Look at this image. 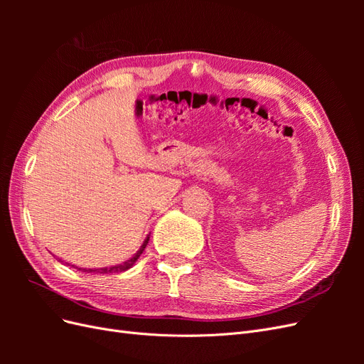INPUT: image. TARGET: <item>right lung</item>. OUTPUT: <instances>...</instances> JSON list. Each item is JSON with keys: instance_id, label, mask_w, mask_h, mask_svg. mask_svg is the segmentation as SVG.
Returning a JSON list of instances; mask_svg holds the SVG:
<instances>
[{"instance_id": "1", "label": "right lung", "mask_w": 364, "mask_h": 364, "mask_svg": "<svg viewBox=\"0 0 364 364\" xmlns=\"http://www.w3.org/2000/svg\"><path fill=\"white\" fill-rule=\"evenodd\" d=\"M149 238H150V237H147V238L144 240V243H142V246L139 247V250L135 253L134 257H132V258L127 259V261H124L123 264H118V266H114V267H103V269H79V267H75V269L87 272V273H119V272H126L127 269H130L132 266H134V264L136 262V259L141 257V253L144 252V249H146V246H147V243H149Z\"/></svg>"}]
</instances>
